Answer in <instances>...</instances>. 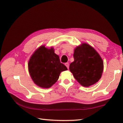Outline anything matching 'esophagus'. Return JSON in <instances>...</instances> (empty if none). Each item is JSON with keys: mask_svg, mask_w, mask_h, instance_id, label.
I'll return each instance as SVG.
<instances>
[{"mask_svg": "<svg viewBox=\"0 0 123 123\" xmlns=\"http://www.w3.org/2000/svg\"><path fill=\"white\" fill-rule=\"evenodd\" d=\"M65 66L67 67V68H68V69L69 68V63H68V62H66V63H65Z\"/></svg>", "mask_w": 123, "mask_h": 123, "instance_id": "obj_1", "label": "esophagus"}]
</instances>
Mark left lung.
Returning <instances> with one entry per match:
<instances>
[{
	"label": "left lung",
	"instance_id": "left-lung-1",
	"mask_svg": "<svg viewBox=\"0 0 123 123\" xmlns=\"http://www.w3.org/2000/svg\"><path fill=\"white\" fill-rule=\"evenodd\" d=\"M73 57L69 70L78 82L84 87L97 83L102 75L104 63L94 48L83 43L74 50Z\"/></svg>",
	"mask_w": 123,
	"mask_h": 123
}]
</instances>
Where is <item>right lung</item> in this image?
I'll return each instance as SVG.
<instances>
[{"mask_svg": "<svg viewBox=\"0 0 123 123\" xmlns=\"http://www.w3.org/2000/svg\"><path fill=\"white\" fill-rule=\"evenodd\" d=\"M30 75L38 86L49 88L57 81L61 73L68 70L61 62L53 48L40 46L32 54L28 63Z\"/></svg>", "mask_w": 123, "mask_h": 123, "instance_id": "1", "label": "right lung"}]
</instances>
